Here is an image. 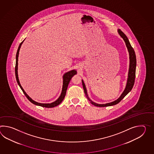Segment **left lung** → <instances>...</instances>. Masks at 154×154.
Segmentation results:
<instances>
[{"label": "left lung", "mask_w": 154, "mask_h": 154, "mask_svg": "<svg viewBox=\"0 0 154 154\" xmlns=\"http://www.w3.org/2000/svg\"><path fill=\"white\" fill-rule=\"evenodd\" d=\"M118 34L120 35V36L123 38L124 41H125L126 46H127L128 50L129 52V54L130 63H129V69L128 76L126 87H125V88L124 89V91H123L122 94H121V96H120V97L118 99L113 101L112 102L100 104H98V103L94 102H93L92 100L90 99L89 97H88V95L87 94V89H86V87H85V84L83 82V81L82 80V85H83L84 92H85L87 98L89 100L90 102L93 105H94V106H96L104 107V106H114V105H116V104L119 103L125 97V96H127V94H128V93L130 92L131 90L133 88L134 85L135 79L136 66H137V59H136L135 53V51L134 50L133 48H132V46H131L130 42L129 41L127 36L124 34L122 31H121L120 29H118Z\"/></svg>", "instance_id": "1"}]
</instances>
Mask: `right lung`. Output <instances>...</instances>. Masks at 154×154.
<instances>
[{"mask_svg":"<svg viewBox=\"0 0 154 154\" xmlns=\"http://www.w3.org/2000/svg\"><path fill=\"white\" fill-rule=\"evenodd\" d=\"M24 40L22 41L20 43V44L19 45V46L17 49V55H16V64H15V76H16V79H17V84L19 85V87H20L21 89L22 90V91L24 93V94L26 97L27 99H29V100L30 102H31L32 103H33L34 104H35L36 106H42V107H45V108H53L55 106H57L59 105L62 102V100L64 99L65 96H66V91L68 87L69 83L70 82L71 79H72V77L74 75H75L77 74V71L73 69L72 71H70L69 72H66L63 75V85H62V92L61 93V95L59 97L58 99H57L56 101L51 103H40L36 102L34 101V100L31 99V98L29 96L27 95L26 93L24 91V89L23 88V87H21L20 82H19V79L18 77V74H17V66H18V57H19V50L21 48V46L23 44V42H24Z\"/></svg>","mask_w":154,"mask_h":154,"instance_id":"1","label":"right lung"}]
</instances>
